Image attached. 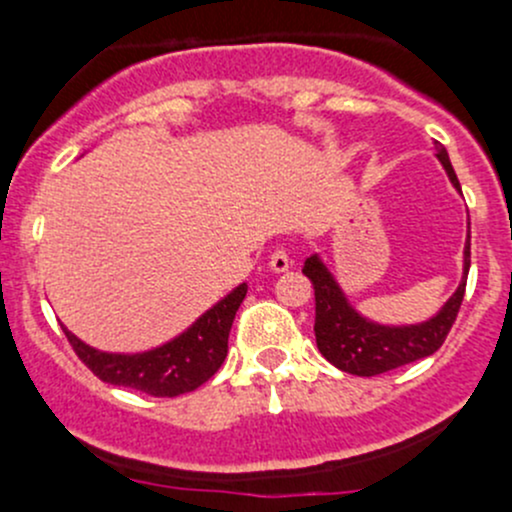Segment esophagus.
Segmentation results:
<instances>
[{
    "instance_id": "34e87169",
    "label": "esophagus",
    "mask_w": 512,
    "mask_h": 512,
    "mask_svg": "<svg viewBox=\"0 0 512 512\" xmlns=\"http://www.w3.org/2000/svg\"><path fill=\"white\" fill-rule=\"evenodd\" d=\"M289 267H292V260H289V252L287 250H275L270 255V270L272 272H277V275H280V272H287Z\"/></svg>"
}]
</instances>
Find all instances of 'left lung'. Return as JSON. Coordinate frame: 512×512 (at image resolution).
I'll return each instance as SVG.
<instances>
[{
    "label": "left lung",
    "mask_w": 512,
    "mask_h": 512,
    "mask_svg": "<svg viewBox=\"0 0 512 512\" xmlns=\"http://www.w3.org/2000/svg\"><path fill=\"white\" fill-rule=\"evenodd\" d=\"M438 163L446 170L453 188L461 193V183L456 178L448 151L441 143H433ZM468 270H471V223H468L466 245H463V275L456 292L443 302L433 317L414 324H384L366 317L354 307L347 297L334 272L319 252L304 260L302 272L309 277L314 287V304H317V317H314V337L317 347L329 364L347 371L354 376H376L384 371L399 369L411 361L431 356L441 349L451 332L456 314L461 309L463 292H466Z\"/></svg>",
    "instance_id": "1"
}]
</instances>
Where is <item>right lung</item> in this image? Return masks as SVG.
I'll use <instances>...</instances> for the list:
<instances>
[{"label":"right lung","instance_id":"add662e5","mask_svg":"<svg viewBox=\"0 0 512 512\" xmlns=\"http://www.w3.org/2000/svg\"><path fill=\"white\" fill-rule=\"evenodd\" d=\"M247 294V282L205 309L188 329L146 352H103L64 327L71 347L101 381L151 396H180L210 379L227 356L232 319Z\"/></svg>","mask_w":512,"mask_h":512}]
</instances>
